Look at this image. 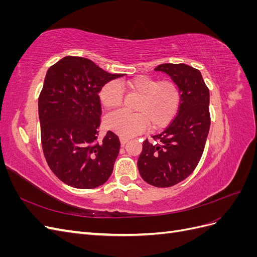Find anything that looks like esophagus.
Segmentation results:
<instances>
[{"label":"esophagus","instance_id":"obj_1","mask_svg":"<svg viewBox=\"0 0 257 257\" xmlns=\"http://www.w3.org/2000/svg\"><path fill=\"white\" fill-rule=\"evenodd\" d=\"M120 142H121V145H125V144L128 142V138H125V137H120Z\"/></svg>","mask_w":257,"mask_h":257}]
</instances>
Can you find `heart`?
I'll return each mask as SVG.
<instances>
[{"mask_svg": "<svg viewBox=\"0 0 257 257\" xmlns=\"http://www.w3.org/2000/svg\"><path fill=\"white\" fill-rule=\"evenodd\" d=\"M123 91L139 97L134 107L137 113L114 112L105 119L106 127L121 137H132L144 132L166 127L180 106V90L170 80L158 81L148 76L110 81L100 89L99 102L106 110H115L123 103Z\"/></svg>", "mask_w": 257, "mask_h": 257, "instance_id": "b5f03b06", "label": "heart"}]
</instances>
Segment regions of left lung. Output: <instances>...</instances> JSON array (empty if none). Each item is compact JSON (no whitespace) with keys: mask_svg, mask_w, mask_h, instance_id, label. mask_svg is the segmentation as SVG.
I'll return each instance as SVG.
<instances>
[{"mask_svg":"<svg viewBox=\"0 0 257 257\" xmlns=\"http://www.w3.org/2000/svg\"><path fill=\"white\" fill-rule=\"evenodd\" d=\"M155 71L172 77L180 90V106L165 131L144 142L137 166L147 183L169 188L188 178L203 155L210 128L209 89L198 69L186 64H161Z\"/></svg>","mask_w":257,"mask_h":257,"instance_id":"1","label":"left lung"}]
</instances>
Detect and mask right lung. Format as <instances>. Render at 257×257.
<instances>
[{
    "instance_id": "add662e5",
    "label": "right lung",
    "mask_w": 257,
    "mask_h": 257,
    "mask_svg": "<svg viewBox=\"0 0 257 257\" xmlns=\"http://www.w3.org/2000/svg\"><path fill=\"white\" fill-rule=\"evenodd\" d=\"M122 76L80 57H65L48 69L38 96L42 147L49 168L65 184L95 189L111 176L120 141L111 131L98 138V93Z\"/></svg>"
}]
</instances>
